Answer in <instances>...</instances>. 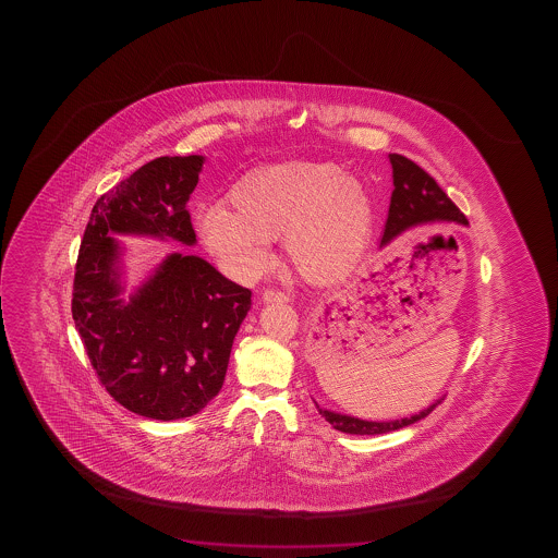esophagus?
<instances>
[{
    "mask_svg": "<svg viewBox=\"0 0 558 558\" xmlns=\"http://www.w3.org/2000/svg\"><path fill=\"white\" fill-rule=\"evenodd\" d=\"M263 301H267V303H288V301H290V295H288L286 291L265 290V293H263Z\"/></svg>",
    "mask_w": 558,
    "mask_h": 558,
    "instance_id": "34e87169",
    "label": "esophagus"
}]
</instances>
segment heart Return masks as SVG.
Returning <instances> with one entry per match:
<instances>
[{
	"instance_id": "obj_1",
	"label": "heart",
	"mask_w": 558,
	"mask_h": 558,
	"mask_svg": "<svg viewBox=\"0 0 558 558\" xmlns=\"http://www.w3.org/2000/svg\"><path fill=\"white\" fill-rule=\"evenodd\" d=\"M229 207L207 206L196 229L230 275L255 280L270 263V240L299 272L328 278L343 270L372 229V199L359 179L333 161H293L257 169L229 192Z\"/></svg>"
}]
</instances>
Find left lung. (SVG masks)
Instances as JSON below:
<instances>
[{
    "instance_id": "8db88e82",
    "label": "left lung",
    "mask_w": 558,
    "mask_h": 558,
    "mask_svg": "<svg viewBox=\"0 0 558 558\" xmlns=\"http://www.w3.org/2000/svg\"><path fill=\"white\" fill-rule=\"evenodd\" d=\"M390 166H392V184L395 191L390 194L389 215L385 222L381 245L389 244L392 238L402 234L404 230L413 229L417 225H427L436 221H456L461 225H469L465 215L459 211V207L448 198V194L438 186L435 179L428 175L425 169L420 168L415 161L405 158L402 154H389ZM444 398L436 400L435 404L428 405L427 410L397 421H364L351 415L329 412L316 404V410L322 417H326L333 428L349 435H383L390 430L408 427L415 421L427 417L428 413L435 410L436 405L442 404Z\"/></svg>"
}]
</instances>
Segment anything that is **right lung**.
Listing matches in <instances>:
<instances>
[{"instance_id": "add662e5", "label": "right lung", "mask_w": 558, "mask_h": 558, "mask_svg": "<svg viewBox=\"0 0 558 558\" xmlns=\"http://www.w3.org/2000/svg\"><path fill=\"white\" fill-rule=\"evenodd\" d=\"M202 156H161L105 192L77 253L72 318L100 385L150 420L191 417L221 390L252 291L196 255L171 253L130 301L118 299L120 245L108 234L196 244L186 202Z\"/></svg>"}]
</instances>
